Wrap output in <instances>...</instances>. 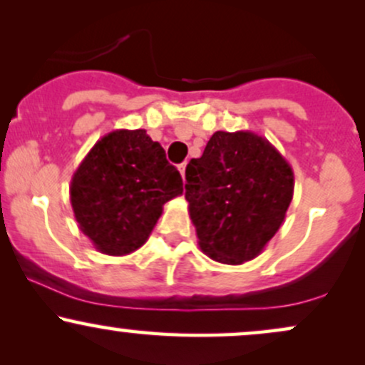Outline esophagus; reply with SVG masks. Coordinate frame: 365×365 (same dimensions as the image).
Here are the masks:
<instances>
[{"label": "esophagus", "mask_w": 365, "mask_h": 365, "mask_svg": "<svg viewBox=\"0 0 365 365\" xmlns=\"http://www.w3.org/2000/svg\"><path fill=\"white\" fill-rule=\"evenodd\" d=\"M185 168H187V163H182V165H178V170H180V173H182L183 180H185Z\"/></svg>", "instance_id": "34e87169"}]
</instances>
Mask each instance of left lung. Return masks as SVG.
I'll use <instances>...</instances> for the list:
<instances>
[{"label": "left lung", "mask_w": 365, "mask_h": 365, "mask_svg": "<svg viewBox=\"0 0 365 365\" xmlns=\"http://www.w3.org/2000/svg\"><path fill=\"white\" fill-rule=\"evenodd\" d=\"M185 199L199 247L241 265L263 252L282 226L294 171L279 149L250 130H217L185 170Z\"/></svg>", "instance_id": "obj_1"}]
</instances>
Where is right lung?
<instances>
[{"mask_svg": "<svg viewBox=\"0 0 365 365\" xmlns=\"http://www.w3.org/2000/svg\"><path fill=\"white\" fill-rule=\"evenodd\" d=\"M182 194L178 170L144 129H117L96 140L69 185L78 226L110 257L143 247L163 205Z\"/></svg>", "mask_w": 365, "mask_h": 365, "instance_id": "add662e5", "label": "right lung"}]
</instances>
